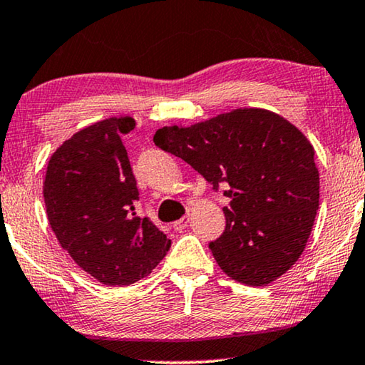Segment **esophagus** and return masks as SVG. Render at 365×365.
<instances>
[{"mask_svg":"<svg viewBox=\"0 0 365 365\" xmlns=\"http://www.w3.org/2000/svg\"><path fill=\"white\" fill-rule=\"evenodd\" d=\"M189 219H191V217H189L187 214H186V216H182L181 219H178L176 222H173V227L176 229V231H182V229H186V227H187Z\"/></svg>","mask_w":365,"mask_h":365,"instance_id":"1","label":"esophagus"}]
</instances>
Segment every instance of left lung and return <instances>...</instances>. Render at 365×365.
Wrapping results in <instances>:
<instances>
[{
	"label": "left lung",
	"mask_w": 365,
	"mask_h": 365,
	"mask_svg": "<svg viewBox=\"0 0 365 365\" xmlns=\"http://www.w3.org/2000/svg\"><path fill=\"white\" fill-rule=\"evenodd\" d=\"M154 144L227 187L226 229L209 244L229 277L266 286L301 257L319 209V171L309 139L281 114L239 108L191 126H166Z\"/></svg>",
	"instance_id": "8db88e82"
}]
</instances>
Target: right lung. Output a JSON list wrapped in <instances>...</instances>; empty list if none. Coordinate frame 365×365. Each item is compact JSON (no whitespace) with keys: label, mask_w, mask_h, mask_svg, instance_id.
Segmentation results:
<instances>
[{"label":"right lung","mask_w":365,"mask_h":365,"mask_svg":"<svg viewBox=\"0 0 365 365\" xmlns=\"http://www.w3.org/2000/svg\"><path fill=\"white\" fill-rule=\"evenodd\" d=\"M134 126L129 116L108 118L73 134L51 154L43 182L59 244L104 286L149 276L171 247V239L134 209L139 191L121 139Z\"/></svg>","instance_id":"obj_1"}]
</instances>
